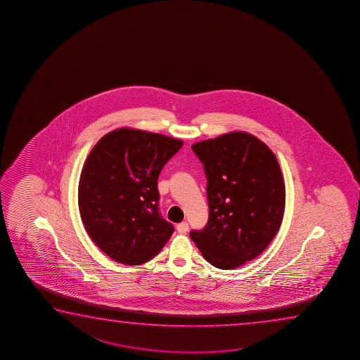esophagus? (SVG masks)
I'll return each mask as SVG.
<instances>
[{"mask_svg": "<svg viewBox=\"0 0 360 360\" xmlns=\"http://www.w3.org/2000/svg\"><path fill=\"white\" fill-rule=\"evenodd\" d=\"M189 230V225H188V222H181V224H178L177 225V231L179 233H186Z\"/></svg>", "mask_w": 360, "mask_h": 360, "instance_id": "esophagus-1", "label": "esophagus"}]
</instances>
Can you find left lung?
Here are the masks:
<instances>
[{
  "mask_svg": "<svg viewBox=\"0 0 360 360\" xmlns=\"http://www.w3.org/2000/svg\"><path fill=\"white\" fill-rule=\"evenodd\" d=\"M207 177L209 221L191 232L202 257L220 269L255 259L281 229L285 184L276 155L246 131L193 143Z\"/></svg>",
  "mask_w": 360,
  "mask_h": 360,
  "instance_id": "1",
  "label": "left lung"
}]
</instances>
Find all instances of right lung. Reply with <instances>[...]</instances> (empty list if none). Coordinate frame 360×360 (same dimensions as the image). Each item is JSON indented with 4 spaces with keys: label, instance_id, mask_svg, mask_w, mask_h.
Listing matches in <instances>:
<instances>
[{
    "label": "right lung",
    "instance_id": "add662e5",
    "mask_svg": "<svg viewBox=\"0 0 360 360\" xmlns=\"http://www.w3.org/2000/svg\"><path fill=\"white\" fill-rule=\"evenodd\" d=\"M179 139L115 129L99 139L81 171L79 210L92 241L118 263L153 259L174 227L158 214V174L182 148Z\"/></svg>",
    "mask_w": 360,
    "mask_h": 360
}]
</instances>
